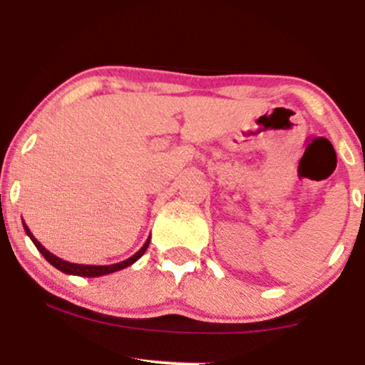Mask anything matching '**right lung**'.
<instances>
[{"instance_id":"right-lung-1","label":"right lung","mask_w":365,"mask_h":365,"mask_svg":"<svg viewBox=\"0 0 365 365\" xmlns=\"http://www.w3.org/2000/svg\"><path fill=\"white\" fill-rule=\"evenodd\" d=\"M24 230H25V233H27V235H29V238H31V240H32V244L37 247V250H39V252L44 255V259L49 264H51V266L56 267V269H60L61 273H65V274L83 276V278H98V276L116 273V271L125 269V267L132 266L133 262L139 261L142 255H144V252H145V250H148V247H149V242H150V237H149L148 240H145V244L140 247L139 252H135V254L132 255V257L125 259V261L116 262V264H106V266H92V264H75V262L63 261L61 257H58V255H54V254L49 252V250L46 249V247L41 244V242L37 240L34 235H32V232H31V230H29V226L25 225V221H24Z\"/></svg>"}]
</instances>
